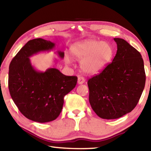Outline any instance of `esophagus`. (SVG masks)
<instances>
[{
    "label": "esophagus",
    "mask_w": 151,
    "mask_h": 151,
    "mask_svg": "<svg viewBox=\"0 0 151 151\" xmlns=\"http://www.w3.org/2000/svg\"><path fill=\"white\" fill-rule=\"evenodd\" d=\"M85 82V79L83 76H78V84L79 85H82Z\"/></svg>",
    "instance_id": "34e87169"
}]
</instances>
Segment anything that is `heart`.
<instances>
[{
  "mask_svg": "<svg viewBox=\"0 0 151 151\" xmlns=\"http://www.w3.org/2000/svg\"><path fill=\"white\" fill-rule=\"evenodd\" d=\"M71 52L74 58L81 60L80 67L84 73L94 75L101 72L110 63L114 50L108 42L91 39L76 43ZM65 61L69 63L70 58L66 57Z\"/></svg>",
  "mask_w": 151,
  "mask_h": 151,
  "instance_id": "heart-1",
  "label": "heart"
}]
</instances>
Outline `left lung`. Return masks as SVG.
Masks as SVG:
<instances>
[{
    "label": "left lung",
    "mask_w": 151,
    "mask_h": 151,
    "mask_svg": "<svg viewBox=\"0 0 151 151\" xmlns=\"http://www.w3.org/2000/svg\"><path fill=\"white\" fill-rule=\"evenodd\" d=\"M115 57L101 72L88 79L89 103L104 119H119L137 106L146 75L140 53L126 40L114 38Z\"/></svg>",
    "instance_id": "obj_1"
}]
</instances>
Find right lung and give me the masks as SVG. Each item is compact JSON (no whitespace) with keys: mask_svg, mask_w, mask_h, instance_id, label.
<instances>
[{"mask_svg":"<svg viewBox=\"0 0 151 151\" xmlns=\"http://www.w3.org/2000/svg\"><path fill=\"white\" fill-rule=\"evenodd\" d=\"M54 47L50 40L40 38L30 40L9 66V88L14 103L25 117L41 123L54 121L59 116L64 96L77 83V76H66L55 68L39 72L31 65L30 57ZM58 53L64 57L63 52Z\"/></svg>","mask_w":151,"mask_h":151,"instance_id":"obj_1","label":"right lung"}]
</instances>
